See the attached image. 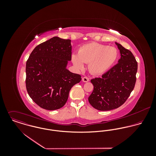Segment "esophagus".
I'll return each mask as SVG.
<instances>
[{
	"label": "esophagus",
	"instance_id": "34e87169",
	"mask_svg": "<svg viewBox=\"0 0 156 156\" xmlns=\"http://www.w3.org/2000/svg\"><path fill=\"white\" fill-rule=\"evenodd\" d=\"M82 80H83V82H89V79L88 77L85 76V77H83L82 78Z\"/></svg>",
	"mask_w": 156,
	"mask_h": 156
}]
</instances>
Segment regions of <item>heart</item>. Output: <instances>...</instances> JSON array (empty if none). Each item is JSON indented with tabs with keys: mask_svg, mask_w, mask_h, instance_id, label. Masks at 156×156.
I'll use <instances>...</instances> for the list:
<instances>
[{
	"mask_svg": "<svg viewBox=\"0 0 156 156\" xmlns=\"http://www.w3.org/2000/svg\"><path fill=\"white\" fill-rule=\"evenodd\" d=\"M118 53L116 48L107 45L91 43L82 46L78 55H73L72 61L75 67L83 69V63L89 64V71L94 74H100L115 63Z\"/></svg>",
	"mask_w": 156,
	"mask_h": 156,
	"instance_id": "b5f03b06",
	"label": "heart"
}]
</instances>
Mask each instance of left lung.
I'll return each mask as SVG.
<instances>
[{"instance_id": "8db88e82", "label": "left lung", "mask_w": 156, "mask_h": 156, "mask_svg": "<svg viewBox=\"0 0 156 156\" xmlns=\"http://www.w3.org/2000/svg\"><path fill=\"white\" fill-rule=\"evenodd\" d=\"M121 53L118 63L101 77L90 80L94 90L88 98L95 109L106 111L122 105L133 90L137 62L133 53L120 44L115 43Z\"/></svg>"}]
</instances>
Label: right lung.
<instances>
[{
    "label": "right lung",
    "instance_id": "add662e5",
    "mask_svg": "<svg viewBox=\"0 0 156 156\" xmlns=\"http://www.w3.org/2000/svg\"><path fill=\"white\" fill-rule=\"evenodd\" d=\"M71 60L70 40L58 37L38 45L26 66V87L32 100L49 111L63 107L71 88L82 80L81 76L67 69Z\"/></svg>",
    "mask_w": 156,
    "mask_h": 156
}]
</instances>
